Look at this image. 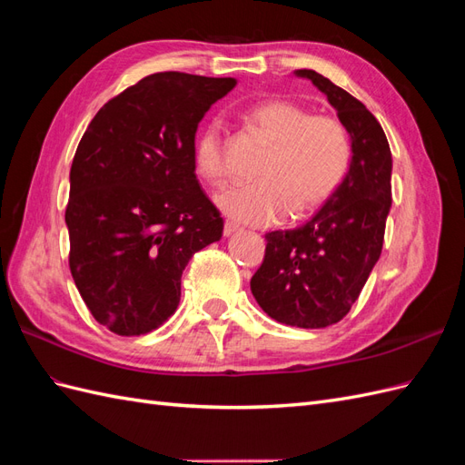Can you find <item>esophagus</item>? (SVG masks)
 I'll list each match as a JSON object with an SVG mask.
<instances>
[{"label":"esophagus","instance_id":"obj_1","mask_svg":"<svg viewBox=\"0 0 465 465\" xmlns=\"http://www.w3.org/2000/svg\"><path fill=\"white\" fill-rule=\"evenodd\" d=\"M236 231H238V224H236V223L224 221V227H223V234H224V236H231V234H234Z\"/></svg>","mask_w":465,"mask_h":465}]
</instances>
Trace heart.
Masks as SVG:
<instances>
[{
    "mask_svg": "<svg viewBox=\"0 0 465 465\" xmlns=\"http://www.w3.org/2000/svg\"><path fill=\"white\" fill-rule=\"evenodd\" d=\"M242 118L270 149L254 171V184L231 188L217 198L232 219L272 224L287 213L302 217L326 203L343 184L353 145L337 118L312 114L289 98H265L248 106ZM193 164L213 186L227 182V143L219 120L207 122L195 135Z\"/></svg>",
    "mask_w": 465,
    "mask_h": 465,
    "instance_id": "heart-1",
    "label": "heart"
}]
</instances>
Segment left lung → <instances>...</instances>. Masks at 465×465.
Wrapping results in <instances>:
<instances>
[{"label": "left lung", "instance_id": "8db88e82", "mask_svg": "<svg viewBox=\"0 0 465 465\" xmlns=\"http://www.w3.org/2000/svg\"><path fill=\"white\" fill-rule=\"evenodd\" d=\"M328 96L353 145L343 184L292 231L265 234V256L250 279L262 311L306 330L347 316L384 244L391 205V153L382 125L353 94L312 69H297Z\"/></svg>", "mask_w": 465, "mask_h": 465}]
</instances>
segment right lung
<instances>
[{"instance_id": "obj_1", "label": "right lung", "mask_w": 465, "mask_h": 465, "mask_svg": "<svg viewBox=\"0 0 465 465\" xmlns=\"http://www.w3.org/2000/svg\"><path fill=\"white\" fill-rule=\"evenodd\" d=\"M236 81L153 74L116 94L83 134L69 173V270L93 318L118 335L163 326L190 258L223 234L193 139Z\"/></svg>"}]
</instances>
